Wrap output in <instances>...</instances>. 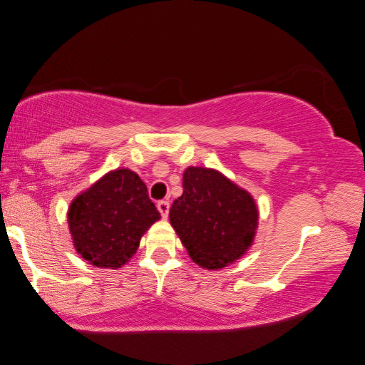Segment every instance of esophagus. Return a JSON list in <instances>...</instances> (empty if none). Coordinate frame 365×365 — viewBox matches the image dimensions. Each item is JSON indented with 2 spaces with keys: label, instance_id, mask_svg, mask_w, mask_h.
<instances>
[{
  "label": "esophagus",
  "instance_id": "34e87169",
  "mask_svg": "<svg viewBox=\"0 0 365 365\" xmlns=\"http://www.w3.org/2000/svg\"><path fill=\"white\" fill-rule=\"evenodd\" d=\"M157 208H158V212L161 213V217L166 218V217H168V213H170V202L160 200L157 204Z\"/></svg>",
  "mask_w": 365,
  "mask_h": 365
}]
</instances>
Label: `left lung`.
I'll use <instances>...</instances> for the list:
<instances>
[{
  "label": "left lung",
  "instance_id": "left-lung-1",
  "mask_svg": "<svg viewBox=\"0 0 365 365\" xmlns=\"http://www.w3.org/2000/svg\"><path fill=\"white\" fill-rule=\"evenodd\" d=\"M182 189L170 208V223L190 259L205 270H218L246 254L259 225L252 195L202 166L184 171Z\"/></svg>",
  "mask_w": 365,
  "mask_h": 365
}]
</instances>
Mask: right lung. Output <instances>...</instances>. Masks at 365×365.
I'll return each mask as SVG.
<instances>
[{
    "mask_svg": "<svg viewBox=\"0 0 365 365\" xmlns=\"http://www.w3.org/2000/svg\"><path fill=\"white\" fill-rule=\"evenodd\" d=\"M160 220L147 186L134 171L106 173L71 202L69 231L77 252L100 268H121L140 237Z\"/></svg>",
    "mask_w": 365,
    "mask_h": 365,
    "instance_id": "add662e5",
    "label": "right lung"
}]
</instances>
